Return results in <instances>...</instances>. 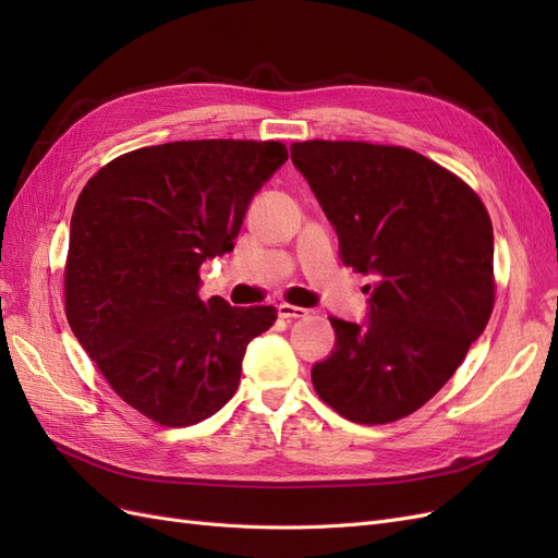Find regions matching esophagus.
Listing matches in <instances>:
<instances>
[{
  "label": "esophagus",
  "instance_id": "esophagus-1",
  "mask_svg": "<svg viewBox=\"0 0 558 558\" xmlns=\"http://www.w3.org/2000/svg\"><path fill=\"white\" fill-rule=\"evenodd\" d=\"M277 314L286 320H293V318H305L310 314V310L305 307H295V305H289V302H281V305L277 307Z\"/></svg>",
  "mask_w": 558,
  "mask_h": 558
}]
</instances>
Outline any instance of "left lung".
Listing matches in <instances>:
<instances>
[{
  "mask_svg": "<svg viewBox=\"0 0 558 558\" xmlns=\"http://www.w3.org/2000/svg\"><path fill=\"white\" fill-rule=\"evenodd\" d=\"M307 179L365 286L361 324L330 316L335 347L312 367L318 398L359 424L416 412L449 381L494 310V228L468 185L416 150L298 142Z\"/></svg>",
  "mask_w": 558,
  "mask_h": 558,
  "instance_id": "left-lung-1",
  "label": "left lung"
}]
</instances>
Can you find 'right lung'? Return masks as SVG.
Segmentation results:
<instances>
[{"mask_svg":"<svg viewBox=\"0 0 558 558\" xmlns=\"http://www.w3.org/2000/svg\"><path fill=\"white\" fill-rule=\"evenodd\" d=\"M289 160L279 142L146 146L76 199L64 267L72 332L130 408L162 426L209 418L240 386L269 305L199 300V267L234 248L246 209Z\"/></svg>","mask_w":558,"mask_h":558,"instance_id":"obj_1","label":"right lung"}]
</instances>
